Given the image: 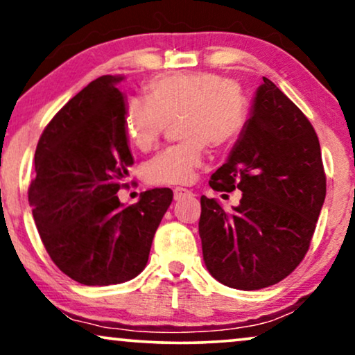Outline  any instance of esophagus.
Listing matches in <instances>:
<instances>
[{"label": "esophagus", "mask_w": 355, "mask_h": 355, "mask_svg": "<svg viewBox=\"0 0 355 355\" xmlns=\"http://www.w3.org/2000/svg\"><path fill=\"white\" fill-rule=\"evenodd\" d=\"M173 192H174V200H181L184 197L193 196L192 191H189V189H184V187H176Z\"/></svg>", "instance_id": "esophagus-1"}]
</instances>
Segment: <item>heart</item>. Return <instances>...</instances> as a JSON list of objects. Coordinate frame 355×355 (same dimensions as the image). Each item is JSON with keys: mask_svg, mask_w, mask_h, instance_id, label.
<instances>
[{"mask_svg": "<svg viewBox=\"0 0 355 355\" xmlns=\"http://www.w3.org/2000/svg\"><path fill=\"white\" fill-rule=\"evenodd\" d=\"M148 94L150 98L134 96L125 103L124 124L130 142L140 150H150L169 121L178 118L184 140L145 164V179L155 186L191 182L208 145L232 142L249 123V100L223 76L210 72L164 76L150 84Z\"/></svg>", "mask_w": 355, "mask_h": 355, "instance_id": "heart-1", "label": "heart"}]
</instances>
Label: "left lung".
I'll return each instance as SVG.
<instances>
[{"label": "left lung", "mask_w": 355, "mask_h": 355, "mask_svg": "<svg viewBox=\"0 0 355 355\" xmlns=\"http://www.w3.org/2000/svg\"><path fill=\"white\" fill-rule=\"evenodd\" d=\"M210 187L242 192L230 213L215 198H200L198 234L213 278L255 291L297 268L322 211L327 176L313 125L266 77L244 132L211 174Z\"/></svg>", "instance_id": "8db88e82"}]
</instances>
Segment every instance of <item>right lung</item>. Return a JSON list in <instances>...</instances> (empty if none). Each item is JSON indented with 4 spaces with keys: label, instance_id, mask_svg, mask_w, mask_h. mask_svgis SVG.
Instances as JSON below:
<instances>
[{
    "label": "right lung",
    "instance_id": "right-lung-1",
    "mask_svg": "<svg viewBox=\"0 0 355 355\" xmlns=\"http://www.w3.org/2000/svg\"><path fill=\"white\" fill-rule=\"evenodd\" d=\"M123 77L101 76L58 111L35 150L28 203L53 263L85 286L129 281L145 268L171 189L134 205L116 192L134 163L124 124Z\"/></svg>",
    "mask_w": 355,
    "mask_h": 355
}]
</instances>
